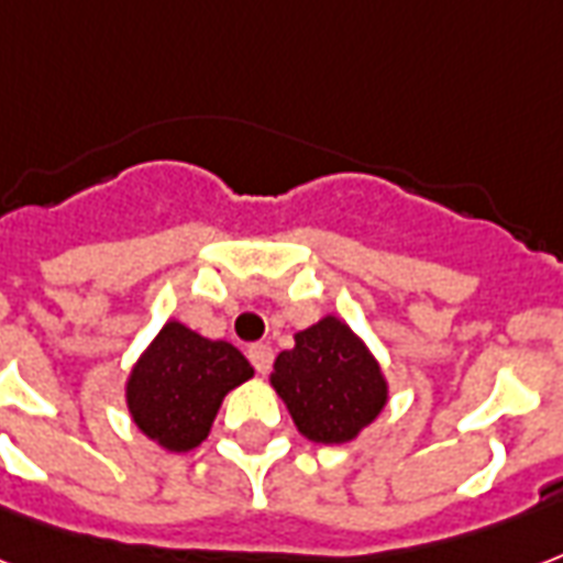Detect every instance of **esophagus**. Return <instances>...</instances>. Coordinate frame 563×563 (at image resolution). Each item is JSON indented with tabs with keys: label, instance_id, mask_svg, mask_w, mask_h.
Wrapping results in <instances>:
<instances>
[{
	"label": "esophagus",
	"instance_id": "obj_1",
	"mask_svg": "<svg viewBox=\"0 0 563 563\" xmlns=\"http://www.w3.org/2000/svg\"><path fill=\"white\" fill-rule=\"evenodd\" d=\"M247 360H251L253 368H256L260 375H265V372H268L274 363V351L268 349V345H263V342H256V345H251V349H247Z\"/></svg>",
	"mask_w": 563,
	"mask_h": 563
}]
</instances>
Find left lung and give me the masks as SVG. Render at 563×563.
<instances>
[{"label": "left lung", "mask_w": 563, "mask_h": 563, "mask_svg": "<svg viewBox=\"0 0 563 563\" xmlns=\"http://www.w3.org/2000/svg\"><path fill=\"white\" fill-rule=\"evenodd\" d=\"M272 384L312 443H349L386 405L380 366L333 316L300 330L295 349L274 360Z\"/></svg>", "instance_id": "left-lung-1"}]
</instances>
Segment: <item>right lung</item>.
<instances>
[{
    "label": "right lung",
    "instance_id": "1",
    "mask_svg": "<svg viewBox=\"0 0 563 563\" xmlns=\"http://www.w3.org/2000/svg\"><path fill=\"white\" fill-rule=\"evenodd\" d=\"M251 375V363L230 342H212L170 321L132 368L129 413L150 440L188 452L206 440L221 398Z\"/></svg>",
    "mask_w": 563,
    "mask_h": 563
}]
</instances>
